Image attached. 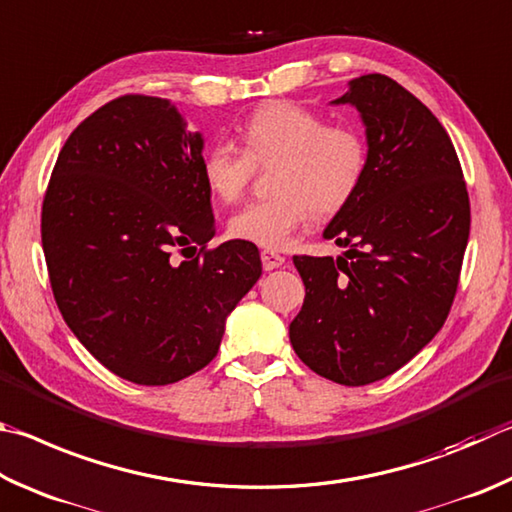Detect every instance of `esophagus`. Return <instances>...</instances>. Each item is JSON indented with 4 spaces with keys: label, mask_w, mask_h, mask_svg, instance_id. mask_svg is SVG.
<instances>
[{
    "label": "esophagus",
    "mask_w": 512,
    "mask_h": 512,
    "mask_svg": "<svg viewBox=\"0 0 512 512\" xmlns=\"http://www.w3.org/2000/svg\"><path fill=\"white\" fill-rule=\"evenodd\" d=\"M261 261H263V267H265V272H272V270H276V267H281L283 263H285V256H281V254H276V251H270V249H265L263 254H261Z\"/></svg>",
    "instance_id": "obj_1"
}]
</instances>
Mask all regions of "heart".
Listing matches in <instances>:
<instances>
[{"label":"heart","mask_w":512,"mask_h":512,"mask_svg":"<svg viewBox=\"0 0 512 512\" xmlns=\"http://www.w3.org/2000/svg\"><path fill=\"white\" fill-rule=\"evenodd\" d=\"M371 150L353 125H328L299 103L274 101L240 125V148L218 141L204 150L206 191L224 204L247 193L254 168H272L274 197L240 209L229 236L265 249H283L312 220L333 218L355 200L369 173Z\"/></svg>","instance_id":"obj_1"}]
</instances>
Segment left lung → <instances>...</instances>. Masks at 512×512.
<instances>
[{
    "label": "left lung",
    "mask_w": 512,
    "mask_h": 512,
    "mask_svg": "<svg viewBox=\"0 0 512 512\" xmlns=\"http://www.w3.org/2000/svg\"><path fill=\"white\" fill-rule=\"evenodd\" d=\"M335 103L366 125L371 161L324 238L344 256H294L306 301L290 324L301 362L346 387L378 382L423 351L450 315L470 236V197L450 134L382 74Z\"/></svg>",
    "instance_id": "1"
}]
</instances>
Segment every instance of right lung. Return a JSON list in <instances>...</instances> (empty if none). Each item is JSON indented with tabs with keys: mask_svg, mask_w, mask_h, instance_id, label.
<instances>
[{
	"mask_svg": "<svg viewBox=\"0 0 512 512\" xmlns=\"http://www.w3.org/2000/svg\"><path fill=\"white\" fill-rule=\"evenodd\" d=\"M202 146L164 98L125 94L69 134L44 193L42 249L60 315L134 384L204 369L227 315L263 274L251 242L209 247ZM175 248L192 256L177 264Z\"/></svg>",
	"mask_w": 512,
	"mask_h": 512,
	"instance_id": "add662e5",
	"label": "right lung"
}]
</instances>
